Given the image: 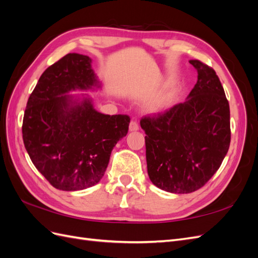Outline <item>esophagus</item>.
<instances>
[{
    "instance_id": "34e87169",
    "label": "esophagus",
    "mask_w": 258,
    "mask_h": 258,
    "mask_svg": "<svg viewBox=\"0 0 258 258\" xmlns=\"http://www.w3.org/2000/svg\"><path fill=\"white\" fill-rule=\"evenodd\" d=\"M129 130L130 131H137L139 130V123L137 120H131L129 123Z\"/></svg>"
}]
</instances>
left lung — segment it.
I'll list each match as a JSON object with an SVG mask.
<instances>
[{"mask_svg": "<svg viewBox=\"0 0 258 258\" xmlns=\"http://www.w3.org/2000/svg\"><path fill=\"white\" fill-rule=\"evenodd\" d=\"M189 63L198 81L187 101L140 120L146 135L148 176L173 194L205 186L221 167L231 138L229 103L220 79L204 62Z\"/></svg>", "mask_w": 258, "mask_h": 258, "instance_id": "8db88e82", "label": "left lung"}]
</instances>
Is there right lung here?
Masks as SVG:
<instances>
[{
    "mask_svg": "<svg viewBox=\"0 0 258 258\" xmlns=\"http://www.w3.org/2000/svg\"><path fill=\"white\" fill-rule=\"evenodd\" d=\"M90 63L88 56L74 52L46 69L23 115L22 139L30 158L60 190L96 185L104 175L113 147L128 132V115L99 113L88 99L77 103L64 95L98 85Z\"/></svg>",
    "mask_w": 258,
    "mask_h": 258,
    "instance_id": "add662e5",
    "label": "right lung"
}]
</instances>
